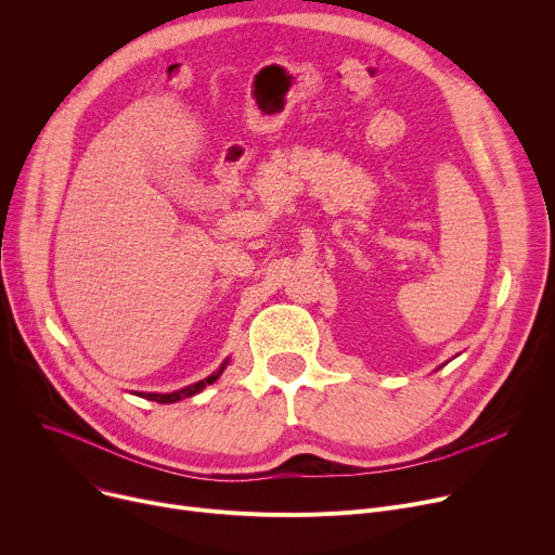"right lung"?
<instances>
[{
	"label": "right lung",
	"mask_w": 555,
	"mask_h": 555,
	"mask_svg": "<svg viewBox=\"0 0 555 555\" xmlns=\"http://www.w3.org/2000/svg\"><path fill=\"white\" fill-rule=\"evenodd\" d=\"M225 365H228V361H223V365L218 367V371L214 373V375H209L205 382H198V384H194V386H188V388H182V390H176V392H169V395H158V392H150L146 395V399H152V401H158V403H173V401H180V399H184V397H194L196 392H201L205 386H209V384H214L220 375H223V371H225Z\"/></svg>",
	"instance_id": "add662e5"
}]
</instances>
